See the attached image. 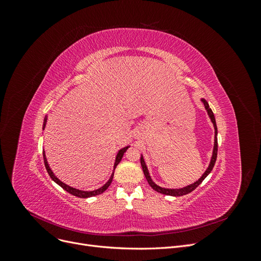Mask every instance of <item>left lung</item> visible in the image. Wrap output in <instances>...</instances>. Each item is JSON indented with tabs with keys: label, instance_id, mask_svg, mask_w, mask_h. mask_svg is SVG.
Listing matches in <instances>:
<instances>
[{
	"label": "left lung",
	"instance_id": "obj_1",
	"mask_svg": "<svg viewBox=\"0 0 261 261\" xmlns=\"http://www.w3.org/2000/svg\"><path fill=\"white\" fill-rule=\"evenodd\" d=\"M201 101H202V103H203V106H204V109H206V111H207V113H208V116H209V118H210V121H211L212 124H213V128H215V144H213L212 155H211V159H210L208 168H207L206 171H204V173L201 175V177H200L198 180H196L195 183H193V184H189V185H187V186H185V187H183V188H165V187H161V186H159V185H156V184L154 183V181L152 180L151 176H150L149 170H148V168H147V164H146V162H145L144 155L141 154V155H140V163H141V168H143V171H144L145 177H146L147 181L149 183V185L151 186V187L154 189V191H156L158 193H161V194H163V195L174 196V197L184 196V195H186V194L192 193V192L194 191V189H195L196 187H198V186L201 184V181L210 174V172L212 171L213 167H215V163H216V160H217V154H218V138H217V136H218V128H217V124H216V118H215V115H213V112H212V110L210 109L209 103L207 102V100L204 99V98H201Z\"/></svg>",
	"mask_w": 261,
	"mask_h": 261
}]
</instances>
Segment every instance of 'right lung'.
<instances>
[{
    "instance_id": "add662e5",
    "label": "right lung",
    "mask_w": 261,
    "mask_h": 261,
    "mask_svg": "<svg viewBox=\"0 0 261 261\" xmlns=\"http://www.w3.org/2000/svg\"><path fill=\"white\" fill-rule=\"evenodd\" d=\"M46 121H48V115H45V116H44L43 125H42V129H44V128H45ZM128 148H129V146H126V147H123V148H121L120 150H118L117 153H116V155H115L114 167H113V172H112L111 176H110V178L108 179V181H107V183H106L105 185H102L101 187H99V188H97V189H94V191H82V189H78V188H75V187H72V186H69V185L65 184L64 181H62L59 177L55 176V174L53 173V171L51 170L50 165H49V163H48V160H46V156H45L44 150H43V160H44L45 169H46V171H48L49 175H50V177L52 178V180H54L55 183H57L58 185H60L63 189H65V191H66L67 193H69V194H72V195H74V196H76V197H80V198H89V197L97 196V195L102 194V193H103L110 185H111V183H112V179H113V175H114V170H115V168H116V165L121 162V160H122V158H123L124 153L126 152V150H127Z\"/></svg>"
}]
</instances>
